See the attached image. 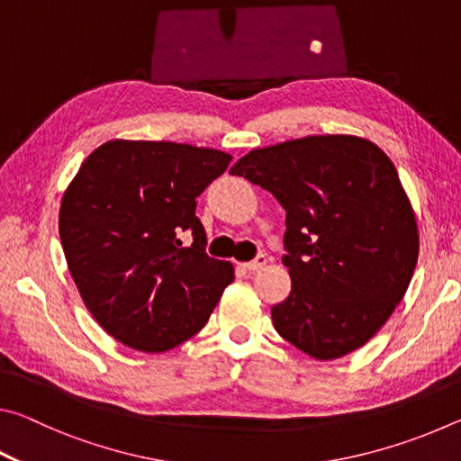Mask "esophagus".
<instances>
[{"instance_id":"obj_1","label":"esophagus","mask_w":461,"mask_h":461,"mask_svg":"<svg viewBox=\"0 0 461 461\" xmlns=\"http://www.w3.org/2000/svg\"><path fill=\"white\" fill-rule=\"evenodd\" d=\"M264 264H267V256H258V258H256V260L246 262V264H240V267L244 268L246 272H256V270H260Z\"/></svg>"}]
</instances>
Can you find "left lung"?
<instances>
[{
    "label": "left lung",
    "mask_w": 461,
    "mask_h": 461,
    "mask_svg": "<svg viewBox=\"0 0 461 461\" xmlns=\"http://www.w3.org/2000/svg\"><path fill=\"white\" fill-rule=\"evenodd\" d=\"M230 173L286 212L291 294L272 307L276 331L321 362L368 343L419 258L417 215L393 160L366 138L327 134L256 148Z\"/></svg>",
    "instance_id": "obj_1"
}]
</instances>
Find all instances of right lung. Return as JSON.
<instances>
[{
  "label": "right lung",
  "instance_id": "right-lung-1",
  "mask_svg": "<svg viewBox=\"0 0 461 461\" xmlns=\"http://www.w3.org/2000/svg\"><path fill=\"white\" fill-rule=\"evenodd\" d=\"M230 162L213 148L109 140L68 183L59 213L67 267L89 313L123 346L176 348L203 330L231 285L233 264L205 254L194 215V199ZM183 230L191 247L177 240Z\"/></svg>",
  "mask_w": 461,
  "mask_h": 461
}]
</instances>
